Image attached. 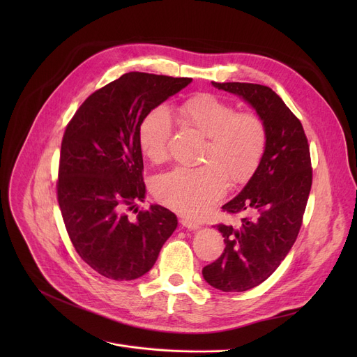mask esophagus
Returning a JSON list of instances; mask_svg holds the SVG:
<instances>
[{
    "label": "esophagus",
    "mask_w": 357,
    "mask_h": 357,
    "mask_svg": "<svg viewBox=\"0 0 357 357\" xmlns=\"http://www.w3.org/2000/svg\"><path fill=\"white\" fill-rule=\"evenodd\" d=\"M181 224H182L185 229H188V230H198V229H201L199 224L197 221L191 220V218H182Z\"/></svg>",
    "instance_id": "obj_1"
}]
</instances>
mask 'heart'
Segmentation results:
<instances>
[{
    "label": "heart",
    "mask_w": 357,
    "mask_h": 357,
    "mask_svg": "<svg viewBox=\"0 0 357 357\" xmlns=\"http://www.w3.org/2000/svg\"><path fill=\"white\" fill-rule=\"evenodd\" d=\"M183 124L205 137L198 167H178L159 176L156 198L176 213L198 218L220 199L230 185L248 182L264 159L268 128L253 111L236 112V107L214 93H197L178 107ZM172 117L159 105L142 119L137 139L144 156L163 163L169 155Z\"/></svg>",
    "instance_id": "1"
}]
</instances>
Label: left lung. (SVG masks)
Here are the masks:
<instances>
[{
    "instance_id": "left-lung-1",
    "label": "left lung",
    "mask_w": 357,
    "mask_h": 357,
    "mask_svg": "<svg viewBox=\"0 0 357 357\" xmlns=\"http://www.w3.org/2000/svg\"><path fill=\"white\" fill-rule=\"evenodd\" d=\"M245 100L268 128L264 159L238 195L222 210L246 213L238 227L218 224L222 255L202 269L207 282L224 292L260 285L280 265L299 233L312 183L308 140L301 121L269 86L246 82H213Z\"/></svg>"
}]
</instances>
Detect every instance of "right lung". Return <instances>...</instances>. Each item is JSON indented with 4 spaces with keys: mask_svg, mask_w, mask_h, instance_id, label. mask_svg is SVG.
Masks as SVG:
<instances>
[{
    "mask_svg": "<svg viewBox=\"0 0 357 357\" xmlns=\"http://www.w3.org/2000/svg\"><path fill=\"white\" fill-rule=\"evenodd\" d=\"M191 78L128 72L89 96L61 147L58 201L81 259L100 275L133 280L153 268L176 215L158 204L136 220L124 213L146 197L137 130L147 112Z\"/></svg>",
    "mask_w": 357,
    "mask_h": 357,
    "instance_id": "1",
    "label": "right lung"
}]
</instances>
